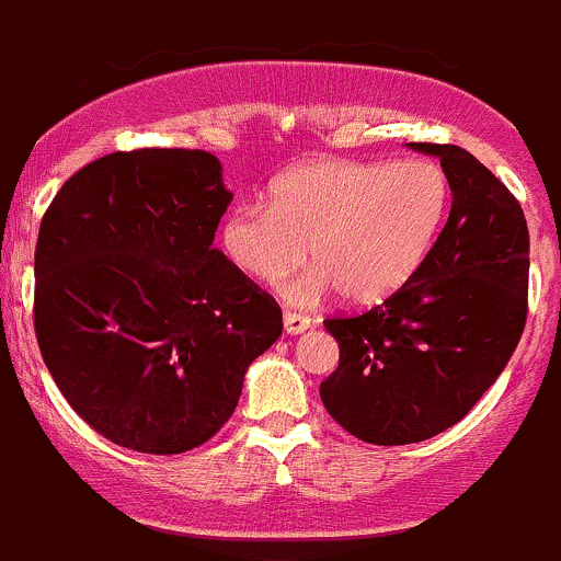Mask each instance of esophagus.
Segmentation results:
<instances>
[{
    "instance_id": "1",
    "label": "esophagus",
    "mask_w": 561,
    "mask_h": 561,
    "mask_svg": "<svg viewBox=\"0 0 561 561\" xmlns=\"http://www.w3.org/2000/svg\"><path fill=\"white\" fill-rule=\"evenodd\" d=\"M306 328H311V320L306 314H298V311H285V330L290 335L304 333Z\"/></svg>"
}]
</instances>
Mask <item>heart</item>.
Instances as JSON below:
<instances>
[{
	"instance_id": "obj_1",
	"label": "heart",
	"mask_w": 561,
	"mask_h": 561,
	"mask_svg": "<svg viewBox=\"0 0 561 561\" xmlns=\"http://www.w3.org/2000/svg\"><path fill=\"white\" fill-rule=\"evenodd\" d=\"M449 204V176L427 158H322L282 174L271 206L236 204L220 222V247L263 285L300 268L311 247L317 268L287 287L293 304L314 306L335 290L352 304H376L420 268Z\"/></svg>"
}]
</instances>
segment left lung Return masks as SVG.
Returning a JSON list of instances; mask_svg holds the SVG:
<instances>
[{"instance_id": "left-lung-1", "label": "left lung", "mask_w": 561, "mask_h": 561, "mask_svg": "<svg viewBox=\"0 0 561 561\" xmlns=\"http://www.w3.org/2000/svg\"><path fill=\"white\" fill-rule=\"evenodd\" d=\"M440 158L451 211L420 268L385 304L325 320L339 368L328 414L365 444H420L457 424L497 381L527 322L529 231L514 193L457 145Z\"/></svg>"}]
</instances>
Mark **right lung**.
<instances>
[{
	"instance_id": "add662e5",
	"label": "right lung",
	"mask_w": 561,
	"mask_h": 561,
	"mask_svg": "<svg viewBox=\"0 0 561 561\" xmlns=\"http://www.w3.org/2000/svg\"><path fill=\"white\" fill-rule=\"evenodd\" d=\"M231 198L211 152L145 147L82 167L47 206L34 252L39 352L112 444H206L282 335L276 300L211 247Z\"/></svg>"
}]
</instances>
